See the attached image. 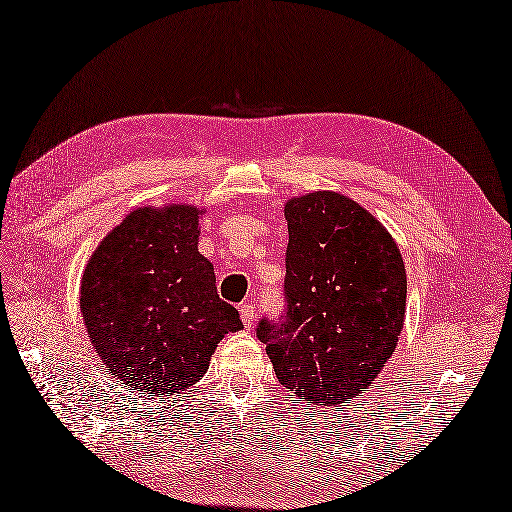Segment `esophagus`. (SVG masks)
Returning <instances> with one entry per match:
<instances>
[{"instance_id": "1", "label": "esophagus", "mask_w": 512, "mask_h": 512, "mask_svg": "<svg viewBox=\"0 0 512 512\" xmlns=\"http://www.w3.org/2000/svg\"><path fill=\"white\" fill-rule=\"evenodd\" d=\"M254 319H256V308H254V304H243L241 306V321H243V326L245 328H252L254 326Z\"/></svg>"}]
</instances>
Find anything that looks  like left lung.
Returning <instances> with one entry per match:
<instances>
[{
	"label": "left lung",
	"instance_id": "obj_1",
	"mask_svg": "<svg viewBox=\"0 0 512 512\" xmlns=\"http://www.w3.org/2000/svg\"><path fill=\"white\" fill-rule=\"evenodd\" d=\"M284 217V310L278 321L260 319L256 336L299 400L350 402L395 352L406 310L402 254L376 217L339 193L295 197Z\"/></svg>",
	"mask_w": 512,
	"mask_h": 512
}]
</instances>
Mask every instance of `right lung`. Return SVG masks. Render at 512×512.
<instances>
[{
    "instance_id": "1",
    "label": "right lung",
    "mask_w": 512,
    "mask_h": 512,
    "mask_svg": "<svg viewBox=\"0 0 512 512\" xmlns=\"http://www.w3.org/2000/svg\"><path fill=\"white\" fill-rule=\"evenodd\" d=\"M193 206L139 208L99 243L82 276L80 308L95 352L128 391L165 397L208 369L223 334L243 328L197 252Z\"/></svg>"
}]
</instances>
